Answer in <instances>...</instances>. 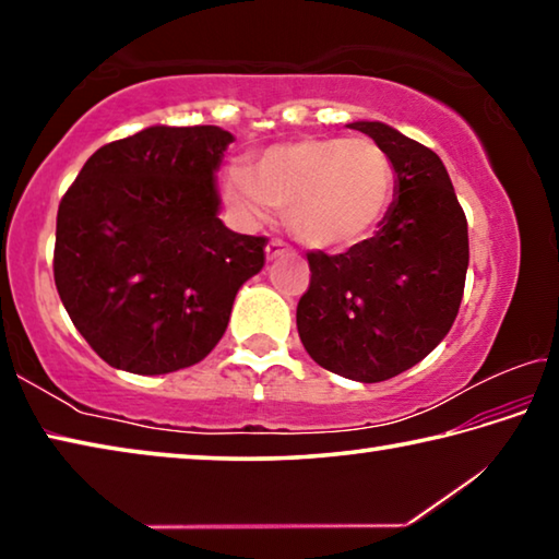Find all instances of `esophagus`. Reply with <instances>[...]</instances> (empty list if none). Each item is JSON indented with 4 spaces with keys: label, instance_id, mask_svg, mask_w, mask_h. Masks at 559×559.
Returning <instances> with one entry per match:
<instances>
[{
    "label": "esophagus",
    "instance_id": "obj_1",
    "mask_svg": "<svg viewBox=\"0 0 559 559\" xmlns=\"http://www.w3.org/2000/svg\"><path fill=\"white\" fill-rule=\"evenodd\" d=\"M286 251H288V243L281 241V239H271L266 243V259L269 261H273V259L281 257V253H286Z\"/></svg>",
    "mask_w": 559,
    "mask_h": 559
}]
</instances>
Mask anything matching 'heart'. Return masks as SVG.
Returning a JSON list of instances; mask_svg holds the SVG:
<instances>
[{
	"label": "heart",
	"instance_id": "1",
	"mask_svg": "<svg viewBox=\"0 0 559 559\" xmlns=\"http://www.w3.org/2000/svg\"><path fill=\"white\" fill-rule=\"evenodd\" d=\"M396 169L367 138H306L263 153L251 175L234 167L224 200L246 224L286 212L293 236L310 249L335 251L365 241L394 200Z\"/></svg>",
	"mask_w": 559,
	"mask_h": 559
}]
</instances>
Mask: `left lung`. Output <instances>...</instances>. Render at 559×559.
I'll use <instances>...</instances> for the list:
<instances>
[{"label": "left lung", "mask_w": 559, "mask_h": 559, "mask_svg": "<svg viewBox=\"0 0 559 559\" xmlns=\"http://www.w3.org/2000/svg\"><path fill=\"white\" fill-rule=\"evenodd\" d=\"M349 128L392 157L396 200L372 239L335 257L308 251L310 286L296 323L320 367L355 382H384L427 357L456 320L468 224L433 150L384 122Z\"/></svg>", "instance_id": "obj_1"}]
</instances>
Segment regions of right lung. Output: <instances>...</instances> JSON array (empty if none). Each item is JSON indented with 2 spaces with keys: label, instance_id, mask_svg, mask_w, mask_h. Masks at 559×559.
<instances>
[{
  "label": "right lung",
  "instance_id": "right-lung-1",
  "mask_svg": "<svg viewBox=\"0 0 559 559\" xmlns=\"http://www.w3.org/2000/svg\"><path fill=\"white\" fill-rule=\"evenodd\" d=\"M231 132L153 126L103 145L59 204L53 281L110 367L167 374L212 353L263 236L226 229L214 175Z\"/></svg>",
  "mask_w": 559,
  "mask_h": 559
}]
</instances>
